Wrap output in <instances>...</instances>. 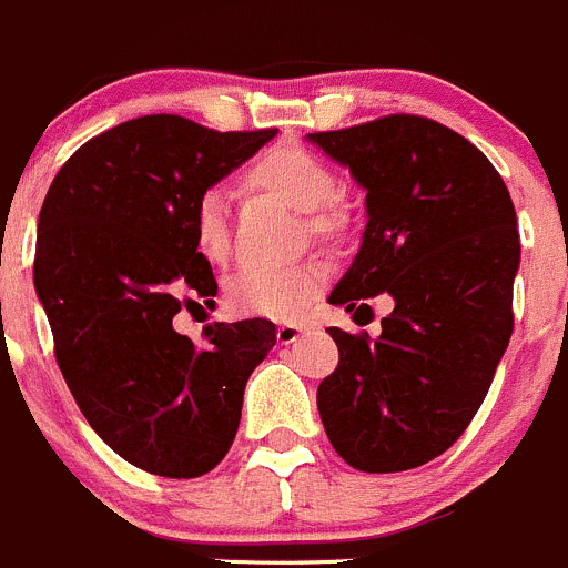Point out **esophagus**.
Instances as JSON below:
<instances>
[{"label": "esophagus", "mask_w": 568, "mask_h": 568, "mask_svg": "<svg viewBox=\"0 0 568 568\" xmlns=\"http://www.w3.org/2000/svg\"><path fill=\"white\" fill-rule=\"evenodd\" d=\"M302 333H305V327H302V325H280L277 327V342L280 344H291V342H296Z\"/></svg>", "instance_id": "34e87169"}]
</instances>
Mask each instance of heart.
Returning <instances> with one entry per match:
<instances>
[{
	"label": "heart",
	"mask_w": 568,
	"mask_h": 568,
	"mask_svg": "<svg viewBox=\"0 0 568 568\" xmlns=\"http://www.w3.org/2000/svg\"><path fill=\"white\" fill-rule=\"evenodd\" d=\"M241 182L248 193L272 195L291 210L302 212L305 230L316 241L336 243L353 226V210L336 193V171L320 153L296 142H277L260 151L241 173ZM190 232H193L195 252L206 263L212 266L226 263L232 248L230 221H226L224 199L215 190L199 195ZM325 283L327 266L322 260H302L288 268H243L226 283V302L241 316L294 322L325 288Z\"/></svg>",
	"instance_id": "heart-1"
}]
</instances>
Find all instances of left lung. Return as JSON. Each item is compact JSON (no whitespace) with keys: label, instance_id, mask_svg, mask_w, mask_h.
Here are the masks:
<instances>
[{"label":"left lung","instance_id":"left-lung-1","mask_svg":"<svg viewBox=\"0 0 568 568\" xmlns=\"http://www.w3.org/2000/svg\"><path fill=\"white\" fill-rule=\"evenodd\" d=\"M308 140L367 190L362 248L331 305L395 300L378 338L327 331L338 364L316 392L322 426L364 474L420 468L470 426L513 336L516 206L490 159L428 116L386 114Z\"/></svg>","mask_w":568,"mask_h":568}]
</instances>
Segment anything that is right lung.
Masks as SVG:
<instances>
[{"mask_svg": "<svg viewBox=\"0 0 568 568\" xmlns=\"http://www.w3.org/2000/svg\"><path fill=\"white\" fill-rule=\"evenodd\" d=\"M274 134L145 114L83 142L47 190L33 283L55 362L98 437L148 474L193 479L226 457L277 342L268 320L215 322L201 342L173 331L219 291L193 246L195 201Z\"/></svg>", "mask_w": 568, "mask_h": 568, "instance_id": "add662e5", "label": "right lung"}]
</instances>
